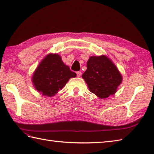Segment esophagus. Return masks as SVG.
<instances>
[{
    "mask_svg": "<svg viewBox=\"0 0 154 154\" xmlns=\"http://www.w3.org/2000/svg\"><path fill=\"white\" fill-rule=\"evenodd\" d=\"M76 73H77V76L78 77H81V71H77Z\"/></svg>",
    "mask_w": 154,
    "mask_h": 154,
    "instance_id": "esophagus-1",
    "label": "esophagus"
}]
</instances>
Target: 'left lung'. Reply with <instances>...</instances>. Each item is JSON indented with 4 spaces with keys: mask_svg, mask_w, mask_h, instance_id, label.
<instances>
[{
    "mask_svg": "<svg viewBox=\"0 0 154 154\" xmlns=\"http://www.w3.org/2000/svg\"><path fill=\"white\" fill-rule=\"evenodd\" d=\"M87 69L82 75L91 93L105 99L116 93L122 82V75L107 57L91 56L87 63Z\"/></svg>",
    "mask_w": 154,
    "mask_h": 154,
    "instance_id": "left-lung-1",
    "label": "left lung"
}]
</instances>
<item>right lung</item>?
Returning <instances> with one entry per match:
<instances>
[{
    "label": "right lung",
    "instance_id": "1",
    "mask_svg": "<svg viewBox=\"0 0 154 154\" xmlns=\"http://www.w3.org/2000/svg\"><path fill=\"white\" fill-rule=\"evenodd\" d=\"M76 73L70 70L57 54H49L38 65L32 77L37 91L43 95H55Z\"/></svg>",
    "mask_w": 154,
    "mask_h": 154
}]
</instances>
